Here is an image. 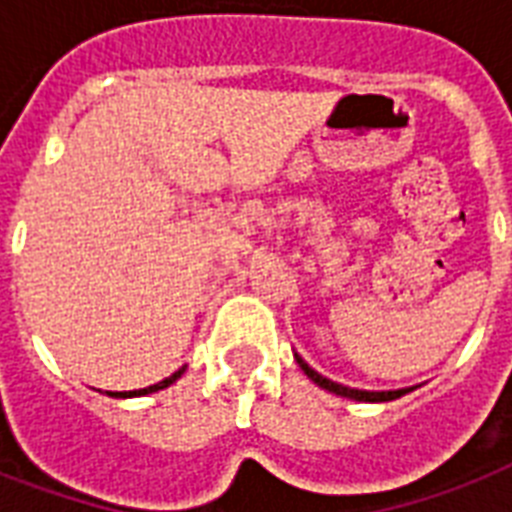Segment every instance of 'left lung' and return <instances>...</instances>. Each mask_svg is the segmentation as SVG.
Here are the masks:
<instances>
[{
    "mask_svg": "<svg viewBox=\"0 0 512 512\" xmlns=\"http://www.w3.org/2000/svg\"><path fill=\"white\" fill-rule=\"evenodd\" d=\"M297 364H300V369H303L308 377H311L319 388L329 390V393H337V396L342 398H353V401H393V398H401L404 393H409V390H382V393H374V390H356V388H348V385H340V382H332L327 380L324 374H319L316 369H311V366L305 364L303 358L295 356Z\"/></svg>",
    "mask_w": 512,
    "mask_h": 512,
    "instance_id": "1",
    "label": "left lung"
}]
</instances>
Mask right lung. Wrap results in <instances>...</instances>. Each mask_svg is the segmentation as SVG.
<instances>
[{
    "label": "right lung",
    "instance_id": "right-lung-1",
    "mask_svg": "<svg viewBox=\"0 0 512 512\" xmlns=\"http://www.w3.org/2000/svg\"><path fill=\"white\" fill-rule=\"evenodd\" d=\"M180 374H183V369H180V372H175L172 374V377H167V380H162V382H156V385H151V388H143V390H130V393H119V396H146V393H156V390H162V388H167V385H172V382L177 380V377H180Z\"/></svg>",
    "mask_w": 512,
    "mask_h": 512
}]
</instances>
